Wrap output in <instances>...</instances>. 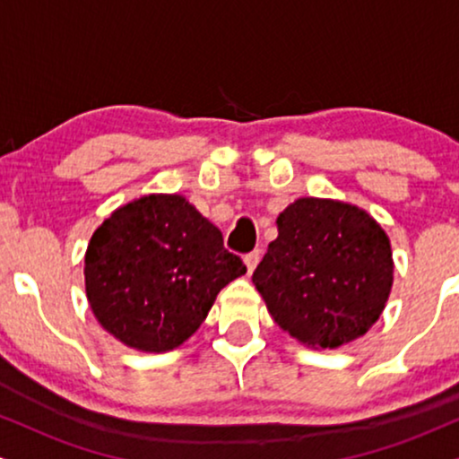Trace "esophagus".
I'll return each mask as SVG.
<instances>
[{
    "label": "esophagus",
    "instance_id": "esophagus-1",
    "mask_svg": "<svg viewBox=\"0 0 459 459\" xmlns=\"http://www.w3.org/2000/svg\"><path fill=\"white\" fill-rule=\"evenodd\" d=\"M243 263H246V266H247V273H254V269H256L260 263V252L246 254V256H243Z\"/></svg>",
    "mask_w": 459,
    "mask_h": 459
}]
</instances>
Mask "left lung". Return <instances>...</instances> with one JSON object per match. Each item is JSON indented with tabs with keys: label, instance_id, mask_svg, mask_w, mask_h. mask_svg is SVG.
<instances>
[{
	"label": "left lung",
	"instance_id": "obj_1",
	"mask_svg": "<svg viewBox=\"0 0 459 459\" xmlns=\"http://www.w3.org/2000/svg\"><path fill=\"white\" fill-rule=\"evenodd\" d=\"M252 281L277 326L311 350L373 328L394 283L390 237L358 205L300 196L277 216Z\"/></svg>",
	"mask_w": 459,
	"mask_h": 459
}]
</instances>
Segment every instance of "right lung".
<instances>
[{
    "label": "right lung",
    "mask_w": 459,
    "mask_h": 459,
    "mask_svg": "<svg viewBox=\"0 0 459 459\" xmlns=\"http://www.w3.org/2000/svg\"><path fill=\"white\" fill-rule=\"evenodd\" d=\"M243 273L222 233L184 195H143L120 205L84 254L92 316L120 343L148 353L188 341L220 290Z\"/></svg>",
    "instance_id": "1"
}]
</instances>
